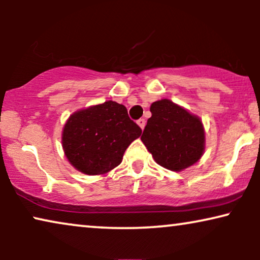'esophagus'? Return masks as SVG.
<instances>
[{"label": "esophagus", "mask_w": 260, "mask_h": 260, "mask_svg": "<svg viewBox=\"0 0 260 260\" xmlns=\"http://www.w3.org/2000/svg\"><path fill=\"white\" fill-rule=\"evenodd\" d=\"M137 124H138V125H140L141 129L143 130V129H144V126H145V119H143V118H140V119L137 120Z\"/></svg>", "instance_id": "esophagus-1"}]
</instances>
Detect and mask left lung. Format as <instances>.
<instances>
[{
    "label": "left lung",
    "mask_w": 260,
    "mask_h": 260,
    "mask_svg": "<svg viewBox=\"0 0 260 260\" xmlns=\"http://www.w3.org/2000/svg\"><path fill=\"white\" fill-rule=\"evenodd\" d=\"M141 140L163 168L181 172L201 158L205 130L198 116L169 99L154 102Z\"/></svg>",
    "instance_id": "1"
}]
</instances>
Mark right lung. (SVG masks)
<instances>
[{
  "label": "right lung",
  "mask_w": 260,
  "mask_h": 260,
  "mask_svg": "<svg viewBox=\"0 0 260 260\" xmlns=\"http://www.w3.org/2000/svg\"><path fill=\"white\" fill-rule=\"evenodd\" d=\"M142 130L126 108L108 101L70 116L62 130V149L71 165L86 175H102L120 165Z\"/></svg>",
  "instance_id": "add662e5"
}]
</instances>
